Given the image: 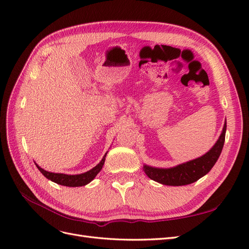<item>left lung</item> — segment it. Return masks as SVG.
<instances>
[{
  "mask_svg": "<svg viewBox=\"0 0 249 249\" xmlns=\"http://www.w3.org/2000/svg\"><path fill=\"white\" fill-rule=\"evenodd\" d=\"M227 123L224 124L222 133L215 145L209 152L197 159L179 164L172 168H155L147 165L143 166L145 175L156 182L168 186H184L189 185L206 176L219 158L225 140Z\"/></svg>",
  "mask_w": 249,
  "mask_h": 249,
  "instance_id": "8db88e82",
  "label": "left lung"
}]
</instances>
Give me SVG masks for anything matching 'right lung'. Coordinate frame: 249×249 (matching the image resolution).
<instances>
[{
    "instance_id": "add662e5",
    "label": "right lung",
    "mask_w": 249,
    "mask_h": 249,
    "mask_svg": "<svg viewBox=\"0 0 249 249\" xmlns=\"http://www.w3.org/2000/svg\"><path fill=\"white\" fill-rule=\"evenodd\" d=\"M106 155H107V153H106ZM106 155L104 156L102 161L97 164L95 167H93L92 169H90L89 171H87L85 173H81V175L70 176V175H64V173L49 172L47 170L42 169L41 167H39L37 164H36V166H37V168H38V170L42 173V175L47 178L51 179L52 182L57 183V184L62 185V186H67V187H80V186L87 185L96 177L97 173H99L101 171V169L103 168L105 159H106Z\"/></svg>"
}]
</instances>
